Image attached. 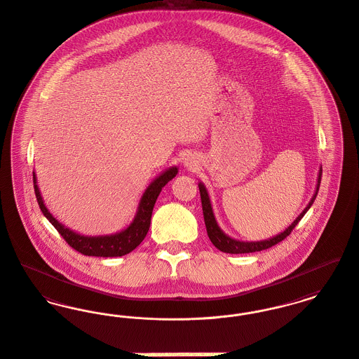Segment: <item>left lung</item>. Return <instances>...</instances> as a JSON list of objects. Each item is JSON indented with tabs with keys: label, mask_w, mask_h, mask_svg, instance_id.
I'll return each instance as SVG.
<instances>
[{
	"label": "left lung",
	"mask_w": 359,
	"mask_h": 359,
	"mask_svg": "<svg viewBox=\"0 0 359 359\" xmlns=\"http://www.w3.org/2000/svg\"><path fill=\"white\" fill-rule=\"evenodd\" d=\"M321 175H323V168H320L318 171V180H317V188H316V193L311 197L309 205L304 210V212L298 216L290 227H287L283 233H280L279 236L273 237V238L266 239V241H259V242H241V241H236V239L227 237L217 226L216 223L215 216L212 212V207H211V201L208 197V191L205 189V187L203 184H198V189H200V196H201V205H203V215H204V222H205V227H207V234L211 239V242L215 245L220 252L224 253H231V255H239V253H253V252H260L264 249H268L276 243H279L280 241L288 237L292 231V229L299 223V220L304 217L306 214V211L311 207V204L314 203V198L317 196V191L320 188L321 184Z\"/></svg>",
	"instance_id": "left-lung-1"
}]
</instances>
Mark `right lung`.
I'll return each mask as SVG.
<instances>
[{
	"label": "right lung",
	"instance_id": "add662e5",
	"mask_svg": "<svg viewBox=\"0 0 359 359\" xmlns=\"http://www.w3.org/2000/svg\"><path fill=\"white\" fill-rule=\"evenodd\" d=\"M178 172V168H171L162 172L158 178H155L151 185L144 191L140 207L137 211V215L135 217L133 223L125 229L123 231L113 234V236H100V237H84L80 234H76L68 227H64L54 216L48 212V208L43 204V200L41 197V193L36 185L35 172H32L34 177V189L35 196L39 204L41 211L46 216L48 222L57 229V231L61 234V237L67 241V243L77 250L79 253L84 256H95V257H121L123 255L130 253L133 249H136L145 238L149 224H151V216L152 210L155 205V201L162 191V188L171 181L175 174Z\"/></svg>",
	"mask_w": 359,
	"mask_h": 359
}]
</instances>
